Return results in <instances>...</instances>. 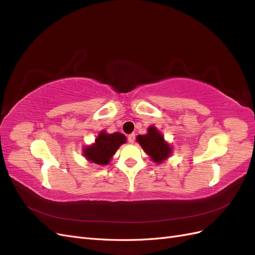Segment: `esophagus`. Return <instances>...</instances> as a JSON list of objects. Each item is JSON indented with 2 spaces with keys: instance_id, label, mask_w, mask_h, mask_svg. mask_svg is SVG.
Here are the masks:
<instances>
[{
  "instance_id": "1",
  "label": "esophagus",
  "mask_w": 255,
  "mask_h": 255,
  "mask_svg": "<svg viewBox=\"0 0 255 255\" xmlns=\"http://www.w3.org/2000/svg\"><path fill=\"white\" fill-rule=\"evenodd\" d=\"M128 140L129 143H133V142L135 141V134H134V133L129 134V135L128 136Z\"/></svg>"
}]
</instances>
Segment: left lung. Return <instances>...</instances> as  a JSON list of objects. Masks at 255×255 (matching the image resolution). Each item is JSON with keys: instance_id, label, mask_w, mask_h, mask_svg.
Segmentation results:
<instances>
[{"instance_id": "8db88e82", "label": "left lung", "mask_w": 255, "mask_h": 255, "mask_svg": "<svg viewBox=\"0 0 255 255\" xmlns=\"http://www.w3.org/2000/svg\"><path fill=\"white\" fill-rule=\"evenodd\" d=\"M137 142L141 145L142 150L151 157V160L156 164L164 163L172 153L171 145L169 144L159 130L150 126L146 129V134L138 135Z\"/></svg>"}]
</instances>
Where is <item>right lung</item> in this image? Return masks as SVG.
Masks as SVG:
<instances>
[{
	"label": "right lung",
	"mask_w": 255,
	"mask_h": 255,
	"mask_svg": "<svg viewBox=\"0 0 255 255\" xmlns=\"http://www.w3.org/2000/svg\"><path fill=\"white\" fill-rule=\"evenodd\" d=\"M126 142L127 137L121 133L109 134L106 133V130H101L95 142L83 149V155L91 164L105 166L110 164L119 146Z\"/></svg>",
	"instance_id": "obj_1"
}]
</instances>
